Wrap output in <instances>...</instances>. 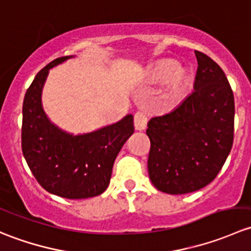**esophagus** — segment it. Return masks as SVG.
Masks as SVG:
<instances>
[{"label": "esophagus", "instance_id": "obj_1", "mask_svg": "<svg viewBox=\"0 0 251 251\" xmlns=\"http://www.w3.org/2000/svg\"><path fill=\"white\" fill-rule=\"evenodd\" d=\"M147 126V115L143 111H137L135 114V128L138 131L144 130Z\"/></svg>", "mask_w": 251, "mask_h": 251}]
</instances>
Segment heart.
Wrapping results in <instances>:
<instances>
[{"instance_id": "b5f03b06", "label": "heart", "mask_w": 251, "mask_h": 251, "mask_svg": "<svg viewBox=\"0 0 251 251\" xmlns=\"http://www.w3.org/2000/svg\"><path fill=\"white\" fill-rule=\"evenodd\" d=\"M191 73L187 68L178 67L173 59H164L149 65L143 73V82L156 86L164 83L160 93V104L164 109L177 107L188 95Z\"/></svg>"}]
</instances>
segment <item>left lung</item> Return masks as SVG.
Segmentation results:
<instances>
[{"mask_svg": "<svg viewBox=\"0 0 251 251\" xmlns=\"http://www.w3.org/2000/svg\"><path fill=\"white\" fill-rule=\"evenodd\" d=\"M194 91L176 109L151 118L148 174L168 194H186L209 184L224 166L234 132V97L224 70L204 53Z\"/></svg>", "mask_w": 251, "mask_h": 251, "instance_id": "left-lung-1", "label": "left lung"}]
</instances>
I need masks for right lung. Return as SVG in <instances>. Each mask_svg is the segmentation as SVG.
Wrapping results in <instances>:
<instances>
[{
	"label": "right lung",
	"mask_w": 251,
	"mask_h": 251,
	"mask_svg": "<svg viewBox=\"0 0 251 251\" xmlns=\"http://www.w3.org/2000/svg\"><path fill=\"white\" fill-rule=\"evenodd\" d=\"M73 55L60 57L40 70L23 102L22 151L30 170L50 193L67 199L102 194L109 186L114 161L133 133L128 114L113 125L74 136L50 123L41 103L50 69Z\"/></svg>",
	"instance_id": "1"
}]
</instances>
